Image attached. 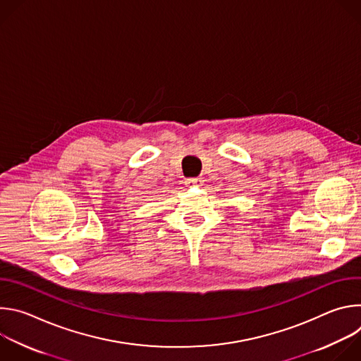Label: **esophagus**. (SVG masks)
<instances>
[{"label":"esophagus","mask_w":361,"mask_h":361,"mask_svg":"<svg viewBox=\"0 0 361 361\" xmlns=\"http://www.w3.org/2000/svg\"><path fill=\"white\" fill-rule=\"evenodd\" d=\"M202 183H204L202 178H187V180H185V184H187V185H195V187L202 185Z\"/></svg>","instance_id":"obj_1"}]
</instances>
